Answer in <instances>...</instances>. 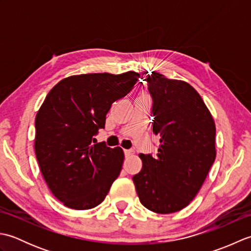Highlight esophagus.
Wrapping results in <instances>:
<instances>
[{"instance_id": "34e87169", "label": "esophagus", "mask_w": 251, "mask_h": 251, "mask_svg": "<svg viewBox=\"0 0 251 251\" xmlns=\"http://www.w3.org/2000/svg\"><path fill=\"white\" fill-rule=\"evenodd\" d=\"M124 153H125V156L128 157L131 155V154H134V150H130V149L129 150H124Z\"/></svg>"}]
</instances>
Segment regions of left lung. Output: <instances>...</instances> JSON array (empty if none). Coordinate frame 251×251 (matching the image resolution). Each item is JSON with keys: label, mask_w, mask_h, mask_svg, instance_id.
Returning a JSON list of instances; mask_svg holds the SVG:
<instances>
[{"label": "left lung", "mask_w": 251, "mask_h": 251, "mask_svg": "<svg viewBox=\"0 0 251 251\" xmlns=\"http://www.w3.org/2000/svg\"><path fill=\"white\" fill-rule=\"evenodd\" d=\"M146 81L159 148L154 157L140 154L142 168L132 181L143 206L172 214L188 206L204 183L216 158V126L190 84L157 72L148 74Z\"/></svg>", "instance_id": "1"}]
</instances>
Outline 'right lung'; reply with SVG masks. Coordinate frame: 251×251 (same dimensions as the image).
Masks as SVG:
<instances>
[{"mask_svg": "<svg viewBox=\"0 0 251 251\" xmlns=\"http://www.w3.org/2000/svg\"><path fill=\"white\" fill-rule=\"evenodd\" d=\"M139 73H90L63 78L35 117L34 149L51 193L63 205L85 210L105 199L122 170L120 147L93 143L112 103L128 94Z\"/></svg>", "mask_w": 251, "mask_h": 251, "instance_id": "1", "label": "right lung"}]
</instances>
